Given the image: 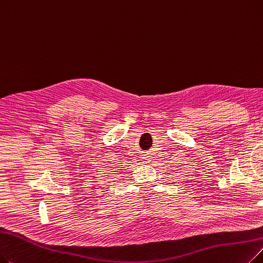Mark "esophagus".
<instances>
[{
	"instance_id": "obj_1",
	"label": "esophagus",
	"mask_w": 263,
	"mask_h": 263,
	"mask_svg": "<svg viewBox=\"0 0 263 263\" xmlns=\"http://www.w3.org/2000/svg\"><path fill=\"white\" fill-rule=\"evenodd\" d=\"M150 157H151V156H149L148 154H143V155L141 156V159H142L141 161H142V163H144V164H145V163H149V162L151 161Z\"/></svg>"
}]
</instances>
